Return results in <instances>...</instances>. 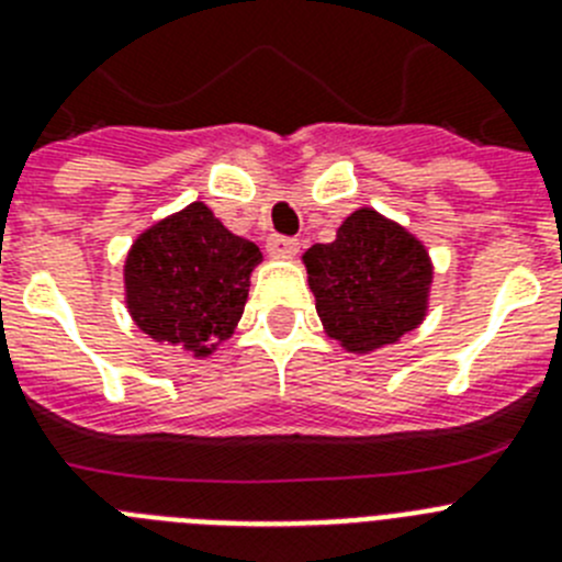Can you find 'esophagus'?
Here are the masks:
<instances>
[{
  "mask_svg": "<svg viewBox=\"0 0 562 562\" xmlns=\"http://www.w3.org/2000/svg\"><path fill=\"white\" fill-rule=\"evenodd\" d=\"M297 247H301V241L292 236H272L270 241H267V250L278 258H292L297 252Z\"/></svg>",
  "mask_w": 562,
  "mask_h": 562,
  "instance_id": "1",
  "label": "esophagus"
}]
</instances>
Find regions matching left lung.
Returning a JSON list of instances; mask_svg holds the SVG:
<instances>
[{
  "label": "left lung",
  "instance_id": "1",
  "mask_svg": "<svg viewBox=\"0 0 562 562\" xmlns=\"http://www.w3.org/2000/svg\"><path fill=\"white\" fill-rule=\"evenodd\" d=\"M304 267L324 331L351 355L391 346L428 315V247L374 207L346 216L329 245H312Z\"/></svg>",
  "mask_w": 562,
  "mask_h": 562
}]
</instances>
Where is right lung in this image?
<instances>
[{
	"instance_id": "add662e5",
	"label": "right lung",
	"mask_w": 562,
	"mask_h": 562,
	"mask_svg": "<svg viewBox=\"0 0 562 562\" xmlns=\"http://www.w3.org/2000/svg\"><path fill=\"white\" fill-rule=\"evenodd\" d=\"M256 265L258 245L227 231L205 202H191L128 247L126 310L151 340L202 360L241 321Z\"/></svg>"
}]
</instances>
